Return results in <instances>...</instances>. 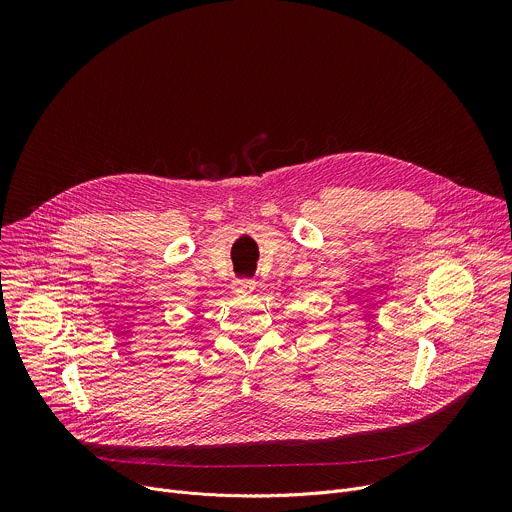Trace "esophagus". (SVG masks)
<instances>
[{
    "label": "esophagus",
    "instance_id": "34e87169",
    "mask_svg": "<svg viewBox=\"0 0 512 512\" xmlns=\"http://www.w3.org/2000/svg\"><path fill=\"white\" fill-rule=\"evenodd\" d=\"M233 287H235V291H239V294H247V291L255 289V281L249 277H241V279H235Z\"/></svg>",
    "mask_w": 512,
    "mask_h": 512
}]
</instances>
